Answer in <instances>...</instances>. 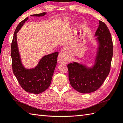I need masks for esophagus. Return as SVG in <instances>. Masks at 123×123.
<instances>
[{
	"instance_id": "esophagus-1",
	"label": "esophagus",
	"mask_w": 123,
	"mask_h": 123,
	"mask_svg": "<svg viewBox=\"0 0 123 123\" xmlns=\"http://www.w3.org/2000/svg\"><path fill=\"white\" fill-rule=\"evenodd\" d=\"M57 61L60 64H66L68 62V59L66 56V54L63 52H61L57 57Z\"/></svg>"
}]
</instances>
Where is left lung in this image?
<instances>
[{"label":"left lung","mask_w":123,"mask_h":123,"mask_svg":"<svg viewBox=\"0 0 123 123\" xmlns=\"http://www.w3.org/2000/svg\"><path fill=\"white\" fill-rule=\"evenodd\" d=\"M94 37L97 49L92 66L78 62L68 64L70 83L81 93L97 91L110 71L113 55L112 38L107 25L102 21H99Z\"/></svg>","instance_id":"8db88e82"}]
</instances>
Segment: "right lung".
I'll list each match as a JSON object with an SVG mask.
<instances>
[{"label": "right lung", "instance_id": "1", "mask_svg": "<svg viewBox=\"0 0 123 123\" xmlns=\"http://www.w3.org/2000/svg\"><path fill=\"white\" fill-rule=\"evenodd\" d=\"M46 14V12H44L31 16H43ZM28 18L27 17L21 21L17 26L14 32L11 44L12 68L14 75L23 90L29 93L39 94L45 91L50 85L57 64L59 52H56L44 55L34 68H26L23 66L17 42V33Z\"/></svg>", "mask_w": 123, "mask_h": 123}]
</instances>
